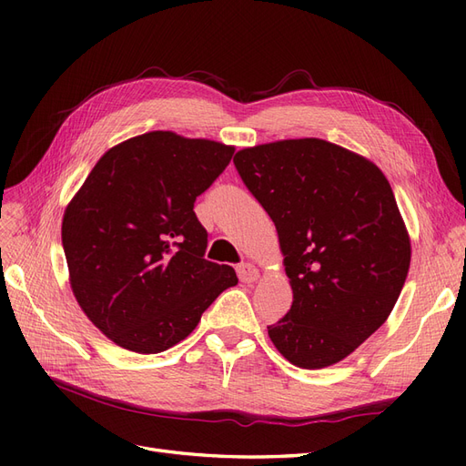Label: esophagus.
I'll return each mask as SVG.
<instances>
[{"instance_id": "34e87169", "label": "esophagus", "mask_w": 466, "mask_h": 466, "mask_svg": "<svg viewBox=\"0 0 466 466\" xmlns=\"http://www.w3.org/2000/svg\"><path fill=\"white\" fill-rule=\"evenodd\" d=\"M237 274H238V279L243 281V284H252V281L258 279V268L255 264L250 262H245L237 268Z\"/></svg>"}]
</instances>
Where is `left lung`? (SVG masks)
I'll return each instance as SVG.
<instances>
[{
  "label": "left lung",
  "instance_id": "1",
  "mask_svg": "<svg viewBox=\"0 0 466 466\" xmlns=\"http://www.w3.org/2000/svg\"><path fill=\"white\" fill-rule=\"evenodd\" d=\"M245 187L272 218L293 289L268 336L289 363L329 368L387 320L410 268L392 188L361 155L319 137L237 151Z\"/></svg>",
  "mask_w": 466,
  "mask_h": 466
}]
</instances>
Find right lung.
Segmentation results:
<instances>
[{"label": "right lung", "mask_w": 466, "mask_h": 466, "mask_svg": "<svg viewBox=\"0 0 466 466\" xmlns=\"http://www.w3.org/2000/svg\"><path fill=\"white\" fill-rule=\"evenodd\" d=\"M233 146L147 132L96 161L62 221L69 284L95 327L120 348L159 354L196 329L237 286L204 258L194 202L229 165Z\"/></svg>", "instance_id": "add662e5"}]
</instances>
